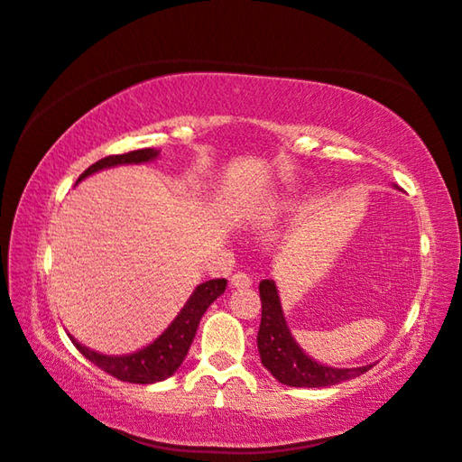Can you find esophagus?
<instances>
[{
	"label": "esophagus",
	"mask_w": 462,
	"mask_h": 462,
	"mask_svg": "<svg viewBox=\"0 0 462 462\" xmlns=\"http://www.w3.org/2000/svg\"><path fill=\"white\" fill-rule=\"evenodd\" d=\"M230 283H232L234 288H250L252 286V278L248 276L246 272H236L230 278Z\"/></svg>",
	"instance_id": "obj_1"
}]
</instances>
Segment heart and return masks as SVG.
Segmentation results:
<instances>
[{"mask_svg": "<svg viewBox=\"0 0 462 462\" xmlns=\"http://www.w3.org/2000/svg\"><path fill=\"white\" fill-rule=\"evenodd\" d=\"M288 206V202H283V200H278V202H272L268 208H263V210H260L258 212V220H262V222H266V220H270V218H273V216H278L283 208H286Z\"/></svg>", "mask_w": 462, "mask_h": 462, "instance_id": "1", "label": "heart"}]
</instances>
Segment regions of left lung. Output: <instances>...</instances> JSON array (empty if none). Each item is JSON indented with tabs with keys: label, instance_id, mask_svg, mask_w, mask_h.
<instances>
[{
	"label": "left lung",
	"instance_id": "8db88e82",
	"mask_svg": "<svg viewBox=\"0 0 462 462\" xmlns=\"http://www.w3.org/2000/svg\"><path fill=\"white\" fill-rule=\"evenodd\" d=\"M262 321L258 331V351L262 365L283 385L290 387H329L341 381L359 377L371 365L337 369L321 365L316 359L303 353L293 339L283 318L278 288L273 280L260 282Z\"/></svg>",
	"mask_w": 462,
	"mask_h": 462
}]
</instances>
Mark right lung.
I'll return each mask as SVG.
<instances>
[{"label": "right lung", "instance_id": "1", "mask_svg": "<svg viewBox=\"0 0 462 462\" xmlns=\"http://www.w3.org/2000/svg\"><path fill=\"white\" fill-rule=\"evenodd\" d=\"M156 156H159V151L156 149H141L126 154L105 156V159L91 164L89 169L77 179V182H81L93 172L111 169V166L141 164V162L154 161ZM224 290H226L224 278L208 280L200 283V286H196L192 296L184 303V308L180 310L179 316L174 318L171 326L166 328L152 343H149V346L134 353H129V356H103L99 351H93L89 347L81 346V343L73 336L69 337H71L73 346L79 349L87 359L116 379L126 381V383H141V385L164 381L166 377L174 375V373L182 365L204 311L210 308V303L216 298L222 296Z\"/></svg>", "mask_w": 462, "mask_h": 462}]
</instances>
